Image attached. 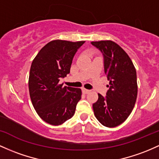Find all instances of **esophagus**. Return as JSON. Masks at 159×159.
<instances>
[{
    "label": "esophagus",
    "instance_id": "obj_1",
    "mask_svg": "<svg viewBox=\"0 0 159 159\" xmlns=\"http://www.w3.org/2000/svg\"><path fill=\"white\" fill-rule=\"evenodd\" d=\"M90 90H87V89H85V88L82 89V92L84 93H90Z\"/></svg>",
    "mask_w": 159,
    "mask_h": 159
}]
</instances>
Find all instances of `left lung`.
Returning <instances> with one entry per match:
<instances>
[{
	"label": "left lung",
	"instance_id": "8db88e82",
	"mask_svg": "<svg viewBox=\"0 0 159 159\" xmlns=\"http://www.w3.org/2000/svg\"><path fill=\"white\" fill-rule=\"evenodd\" d=\"M91 43L103 55L104 71L109 81L106 97L98 93V99L93 104L94 115L102 125L115 128L128 118L135 105L137 72L129 56L114 41Z\"/></svg>",
	"mask_w": 159,
	"mask_h": 159
}]
</instances>
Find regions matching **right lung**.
Segmentation results:
<instances>
[{"instance_id": "add662e5", "label": "right lung", "mask_w": 159, "mask_h": 159, "mask_svg": "<svg viewBox=\"0 0 159 159\" xmlns=\"http://www.w3.org/2000/svg\"><path fill=\"white\" fill-rule=\"evenodd\" d=\"M85 41L54 40L41 48L31 63L29 78L30 98L41 119L60 125L74 116L81 90L63 87L60 79L70 72L73 57Z\"/></svg>"}]
</instances>
